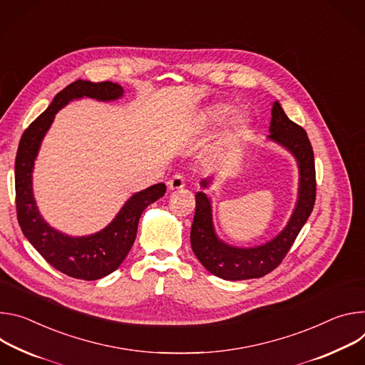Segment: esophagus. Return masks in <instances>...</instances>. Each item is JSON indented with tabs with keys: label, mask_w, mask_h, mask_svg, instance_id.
Instances as JSON below:
<instances>
[{
	"label": "esophagus",
	"mask_w": 365,
	"mask_h": 365,
	"mask_svg": "<svg viewBox=\"0 0 365 365\" xmlns=\"http://www.w3.org/2000/svg\"><path fill=\"white\" fill-rule=\"evenodd\" d=\"M167 185H168V188H170L171 191L181 190V188H184V187H185L184 177H182L181 174H175V175H173V178L167 182Z\"/></svg>",
	"instance_id": "esophagus-1"
}]
</instances>
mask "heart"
<instances>
[{
  "label": "heart",
  "mask_w": 365,
  "mask_h": 365,
  "mask_svg": "<svg viewBox=\"0 0 365 365\" xmlns=\"http://www.w3.org/2000/svg\"><path fill=\"white\" fill-rule=\"evenodd\" d=\"M233 111V107L226 106V104H220L216 106L212 111H210V121L215 125L222 123V121ZM248 130V118L244 114H237L235 115L230 121L229 125L220 139V146H229L232 143H235L237 139H240L244 136V133Z\"/></svg>",
  "instance_id": "obj_1"
}]
</instances>
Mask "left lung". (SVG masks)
Segmentation results:
<instances>
[{
	"label": "left lung",
	"mask_w": 365,
	"mask_h": 365,
	"mask_svg": "<svg viewBox=\"0 0 365 365\" xmlns=\"http://www.w3.org/2000/svg\"><path fill=\"white\" fill-rule=\"evenodd\" d=\"M269 139L287 148L299 162L300 188L294 213L277 237L257 248H235L219 240L212 222L210 200L205 192L195 194V215L191 226V248L207 271L223 279L261 278L275 269L286 258L292 245L309 219L316 200L314 155L306 130L292 121L279 103L271 111ZM209 180L201 181L207 187Z\"/></svg>",
	"instance_id": "obj_1"
}]
</instances>
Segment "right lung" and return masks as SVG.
<instances>
[{"label": "right lung", "mask_w": 365, "mask_h": 365, "mask_svg": "<svg viewBox=\"0 0 365 365\" xmlns=\"http://www.w3.org/2000/svg\"><path fill=\"white\" fill-rule=\"evenodd\" d=\"M123 96L118 84L103 81H75L56 94L51 106L24 130L16 156V209L17 220L30 244L53 268L78 279H98L118 268L136 239L142 212L165 194V184H155L132 195L115 219L91 236L72 237L51 227L38 215L31 190L34 159L55 114L73 98L91 97L110 101Z\"/></svg>", "instance_id": "obj_1"}]
</instances>
